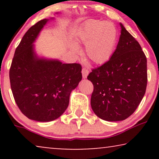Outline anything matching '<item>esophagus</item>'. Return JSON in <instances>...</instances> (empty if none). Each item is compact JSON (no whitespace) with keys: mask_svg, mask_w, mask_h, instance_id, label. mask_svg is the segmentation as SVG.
Returning a JSON list of instances; mask_svg holds the SVG:
<instances>
[{"mask_svg":"<svg viewBox=\"0 0 159 159\" xmlns=\"http://www.w3.org/2000/svg\"><path fill=\"white\" fill-rule=\"evenodd\" d=\"M82 78H83V79H85V78H87V77H88L89 71L86 68H83L82 70Z\"/></svg>","mask_w":159,"mask_h":159,"instance_id":"obj_1","label":"esophagus"}]
</instances>
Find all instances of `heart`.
<instances>
[{"label": "heart", "instance_id": "heart-1", "mask_svg": "<svg viewBox=\"0 0 159 159\" xmlns=\"http://www.w3.org/2000/svg\"><path fill=\"white\" fill-rule=\"evenodd\" d=\"M117 30L110 21L90 19L87 21L71 45L74 55L80 53L78 46H85V55L93 64H103L111 57L116 45Z\"/></svg>", "mask_w": 159, "mask_h": 159}]
</instances>
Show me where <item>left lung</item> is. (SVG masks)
Segmentation results:
<instances>
[{"label": "left lung", "instance_id": "left-lung-1", "mask_svg": "<svg viewBox=\"0 0 159 159\" xmlns=\"http://www.w3.org/2000/svg\"><path fill=\"white\" fill-rule=\"evenodd\" d=\"M121 34L110 60L92 70L90 104L99 118L125 120L133 114L146 90L147 59L140 44L120 23Z\"/></svg>", "mask_w": 159, "mask_h": 159}]
</instances>
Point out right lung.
<instances>
[{"mask_svg":"<svg viewBox=\"0 0 159 159\" xmlns=\"http://www.w3.org/2000/svg\"><path fill=\"white\" fill-rule=\"evenodd\" d=\"M49 20L39 21L27 30L15 51L9 71L11 88L19 108L27 118L43 122L64 114L71 92L82 80L80 64H63L36 53L34 43Z\"/></svg>","mask_w":159,"mask_h":159,"instance_id":"add662e5","label":"right lung"}]
</instances>
